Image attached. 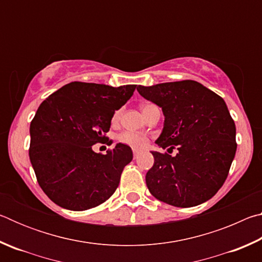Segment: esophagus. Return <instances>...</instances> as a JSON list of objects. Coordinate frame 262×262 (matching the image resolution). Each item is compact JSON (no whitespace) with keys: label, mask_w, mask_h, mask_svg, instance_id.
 <instances>
[{"label":"esophagus","mask_w":262,"mask_h":262,"mask_svg":"<svg viewBox=\"0 0 262 262\" xmlns=\"http://www.w3.org/2000/svg\"><path fill=\"white\" fill-rule=\"evenodd\" d=\"M140 152H141L140 149H136V148L133 149V154H134V157H136L137 155H140Z\"/></svg>","instance_id":"34e87169"}]
</instances>
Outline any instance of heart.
Returning <instances> with one entry per match:
<instances>
[{
  "instance_id": "b5f03b06",
  "label": "heart",
  "mask_w": 262,
  "mask_h": 262,
  "mask_svg": "<svg viewBox=\"0 0 262 262\" xmlns=\"http://www.w3.org/2000/svg\"><path fill=\"white\" fill-rule=\"evenodd\" d=\"M151 106L154 105L152 104L142 105V112H143V114L147 113L148 110L151 107ZM120 114H121L120 111H117V112L113 114L112 122H117L119 119H120ZM118 141L120 142V143L126 144L128 147H132V148H143L147 145L149 139L147 135L141 134V133L125 130L118 135Z\"/></svg>"
}]
</instances>
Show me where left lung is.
Masks as SVG:
<instances>
[{
	"label": "left lung",
	"mask_w": 262,
	"mask_h": 262,
	"mask_svg": "<svg viewBox=\"0 0 262 262\" xmlns=\"http://www.w3.org/2000/svg\"><path fill=\"white\" fill-rule=\"evenodd\" d=\"M137 91L165 115L156 143L178 150L174 157L151 151L155 163L145 176L150 193L181 208L209 200L223 186L237 150L236 125L225 101L190 79L139 85Z\"/></svg>",
	"instance_id": "1"
}]
</instances>
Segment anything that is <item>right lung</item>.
Masks as SVG:
<instances>
[{
  "label": "right lung",
  "instance_id": "1",
  "mask_svg": "<svg viewBox=\"0 0 262 262\" xmlns=\"http://www.w3.org/2000/svg\"><path fill=\"white\" fill-rule=\"evenodd\" d=\"M135 88L72 82L39 106L30 126V161L39 186L57 206L90 209L118 188L123 167L133 159L132 149L118 143L103 155L92 145L108 140L114 112Z\"/></svg>",
  "mask_w": 262,
  "mask_h": 262
}]
</instances>
